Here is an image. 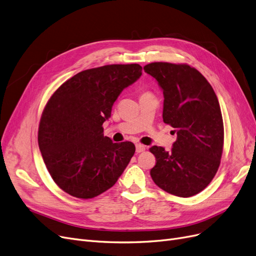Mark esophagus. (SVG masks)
Segmentation results:
<instances>
[{
	"instance_id": "esophagus-1",
	"label": "esophagus",
	"mask_w": 256,
	"mask_h": 256,
	"mask_svg": "<svg viewBox=\"0 0 256 256\" xmlns=\"http://www.w3.org/2000/svg\"><path fill=\"white\" fill-rule=\"evenodd\" d=\"M146 146H144V144H136V152L137 153H142V152H144L146 150Z\"/></svg>"
}]
</instances>
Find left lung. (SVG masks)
<instances>
[{"mask_svg": "<svg viewBox=\"0 0 256 256\" xmlns=\"http://www.w3.org/2000/svg\"><path fill=\"white\" fill-rule=\"evenodd\" d=\"M144 72L164 90V122L175 128L170 152L154 146L150 170L154 182L179 197L202 192L214 178L224 148V122L218 99L204 76L188 64L154 62Z\"/></svg>", "mask_w": 256, "mask_h": 256, "instance_id": "8db88e82", "label": "left lung"}]
</instances>
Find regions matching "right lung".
I'll return each mask as SVG.
<instances>
[{
	"label": "right lung",
	"instance_id": "1",
	"mask_svg": "<svg viewBox=\"0 0 256 256\" xmlns=\"http://www.w3.org/2000/svg\"><path fill=\"white\" fill-rule=\"evenodd\" d=\"M142 74L139 64H112L74 74L56 90L42 112L38 142L60 188L88 200L108 190L135 153L134 144L103 135L121 92Z\"/></svg>",
	"mask_w": 256,
	"mask_h": 256
}]
</instances>
